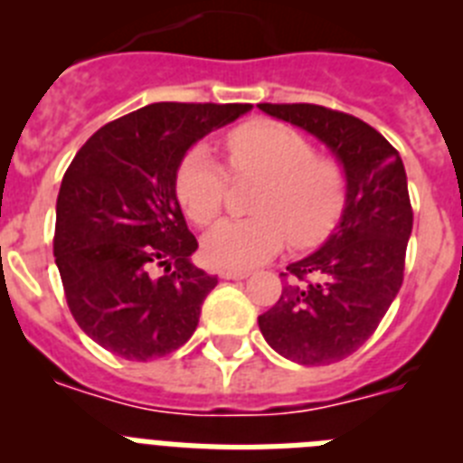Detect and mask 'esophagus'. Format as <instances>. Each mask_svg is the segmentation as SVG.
Instances as JSON below:
<instances>
[{
  "label": "esophagus",
  "mask_w": 463,
  "mask_h": 463,
  "mask_svg": "<svg viewBox=\"0 0 463 463\" xmlns=\"http://www.w3.org/2000/svg\"><path fill=\"white\" fill-rule=\"evenodd\" d=\"M248 276H250V271H245V269H222L220 271V278H224V280H241V278Z\"/></svg>",
  "instance_id": "34e87169"
}]
</instances>
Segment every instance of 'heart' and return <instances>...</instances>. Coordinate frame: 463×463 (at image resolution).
<instances>
[{
	"label": "heart",
	"instance_id": "1",
	"mask_svg": "<svg viewBox=\"0 0 463 463\" xmlns=\"http://www.w3.org/2000/svg\"><path fill=\"white\" fill-rule=\"evenodd\" d=\"M229 165L236 174L267 178L257 218L222 220L203 239V255L215 267L250 269L271 260L282 245H317L338 224L347 203V174L334 157L315 155L301 132L282 122L260 120L229 134ZM227 171L206 143L178 166L175 194L187 218L208 224L222 211Z\"/></svg>",
	"mask_w": 463,
	"mask_h": 463
}]
</instances>
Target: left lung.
<instances>
[{
	"label": "left lung",
	"instance_id": "obj_1",
	"mask_svg": "<svg viewBox=\"0 0 463 463\" xmlns=\"http://www.w3.org/2000/svg\"><path fill=\"white\" fill-rule=\"evenodd\" d=\"M320 138L347 174V203L320 250L289 264L280 298L260 315L269 345L304 366L357 353L403 282L412 208L399 153L373 127L315 104H260Z\"/></svg>",
	"mask_w": 463,
	"mask_h": 463
}]
</instances>
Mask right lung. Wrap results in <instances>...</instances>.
Instances as JSON below:
<instances>
[{"label": "right lung", "instance_id": "1", "mask_svg": "<svg viewBox=\"0 0 463 463\" xmlns=\"http://www.w3.org/2000/svg\"><path fill=\"white\" fill-rule=\"evenodd\" d=\"M250 104L159 101L85 141L57 194L52 252L69 310L109 353L165 357L190 341L218 285L190 261L199 248L175 196L187 150Z\"/></svg>", "mask_w": 463, "mask_h": 463}]
</instances>
